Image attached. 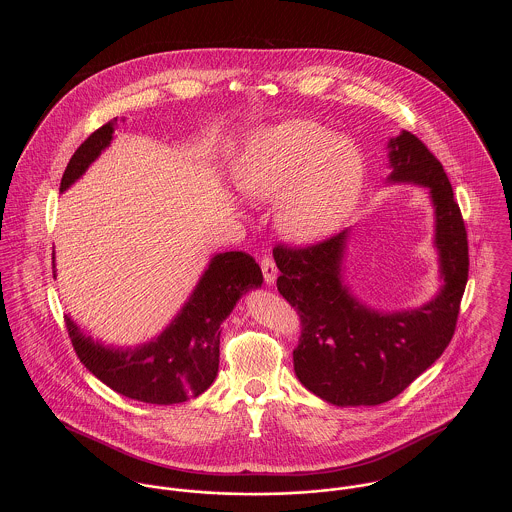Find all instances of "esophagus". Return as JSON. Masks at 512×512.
Wrapping results in <instances>:
<instances>
[{
    "label": "esophagus",
    "instance_id": "1",
    "mask_svg": "<svg viewBox=\"0 0 512 512\" xmlns=\"http://www.w3.org/2000/svg\"><path fill=\"white\" fill-rule=\"evenodd\" d=\"M262 274H264V282L268 284V286H272L274 282H276V278H278V268H276V262L270 258V256H264L262 258Z\"/></svg>",
    "mask_w": 512,
    "mask_h": 512
}]
</instances>
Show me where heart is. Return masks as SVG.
<instances>
[{
    "label": "heart",
    "mask_w": 512,
    "mask_h": 512,
    "mask_svg": "<svg viewBox=\"0 0 512 512\" xmlns=\"http://www.w3.org/2000/svg\"><path fill=\"white\" fill-rule=\"evenodd\" d=\"M234 179L252 199L280 201L282 232L311 244L335 234L353 215L365 163L351 140L313 120H288L258 130L246 142Z\"/></svg>",
    "instance_id": "heart-1"
}]
</instances>
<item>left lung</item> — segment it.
I'll list each match as a JSON object with an SVG mask.
<instances>
[{
    "instance_id": "1",
    "label": "left lung",
    "mask_w": 512,
    "mask_h": 512,
    "mask_svg": "<svg viewBox=\"0 0 512 512\" xmlns=\"http://www.w3.org/2000/svg\"><path fill=\"white\" fill-rule=\"evenodd\" d=\"M388 163V183L430 191L443 280L434 299L414 309L378 311L355 297L343 280L351 228L313 246L274 248L282 272L278 292L301 317L295 376L321 400L345 408L392 400L438 361L453 337L469 274L465 224L436 155L402 130L388 140Z\"/></svg>"
}]
</instances>
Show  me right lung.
Segmentation results:
<instances>
[{
  "instance_id": "obj_1",
  "label": "right lung",
  "mask_w": 512,
  "mask_h": 512,
  "mask_svg": "<svg viewBox=\"0 0 512 512\" xmlns=\"http://www.w3.org/2000/svg\"><path fill=\"white\" fill-rule=\"evenodd\" d=\"M118 118L90 134L74 151L61 193L110 146ZM55 268V254H53ZM57 272V270H55ZM264 282L246 252L215 254L181 311L151 341L136 347H106L86 335L69 315L67 329L80 363L118 394L146 404H179L203 394L219 372L220 325L244 293Z\"/></svg>"
}]
</instances>
